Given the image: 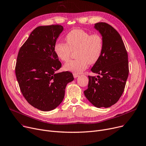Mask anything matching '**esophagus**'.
<instances>
[{
    "label": "esophagus",
    "instance_id": "esophagus-1",
    "mask_svg": "<svg viewBox=\"0 0 146 146\" xmlns=\"http://www.w3.org/2000/svg\"><path fill=\"white\" fill-rule=\"evenodd\" d=\"M73 76H74V78H76V77L79 76V74H77V73H73Z\"/></svg>",
    "mask_w": 146,
    "mask_h": 146
}]
</instances>
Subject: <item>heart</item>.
<instances>
[{
    "instance_id": "obj_1",
    "label": "heart",
    "mask_w": 146,
    "mask_h": 146,
    "mask_svg": "<svg viewBox=\"0 0 146 146\" xmlns=\"http://www.w3.org/2000/svg\"><path fill=\"white\" fill-rule=\"evenodd\" d=\"M67 43L58 41L54 46V51L59 59L67 62L72 53L76 52L77 59L70 60L64 65L66 70L79 73L89 64H93L100 58L104 46L102 36L83 29H73L66 36Z\"/></svg>"
}]
</instances>
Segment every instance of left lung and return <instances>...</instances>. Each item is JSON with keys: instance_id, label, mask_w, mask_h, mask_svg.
<instances>
[{"instance_id": "1", "label": "left lung", "mask_w": 146, "mask_h": 146, "mask_svg": "<svg viewBox=\"0 0 146 146\" xmlns=\"http://www.w3.org/2000/svg\"><path fill=\"white\" fill-rule=\"evenodd\" d=\"M102 34L104 46L102 56L91 70L100 74L89 76L88 88L84 91L89 101L96 108H109L121 96L129 76L128 54L121 37L111 25L96 23Z\"/></svg>"}]
</instances>
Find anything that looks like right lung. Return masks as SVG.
Instances as JSON below:
<instances>
[{"instance_id":"1","label":"right lung","mask_w":146,"mask_h":146,"mask_svg":"<svg viewBox=\"0 0 146 146\" xmlns=\"http://www.w3.org/2000/svg\"><path fill=\"white\" fill-rule=\"evenodd\" d=\"M63 27L59 25L38 26L20 48L15 73L27 102L42 111L54 109L63 101L66 86L73 80L70 72L56 73L62 63L54 51Z\"/></svg>"}]
</instances>
